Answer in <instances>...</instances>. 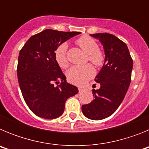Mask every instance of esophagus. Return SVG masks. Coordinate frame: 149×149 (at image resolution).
Wrapping results in <instances>:
<instances>
[{"label": "esophagus", "instance_id": "1", "mask_svg": "<svg viewBox=\"0 0 149 149\" xmlns=\"http://www.w3.org/2000/svg\"><path fill=\"white\" fill-rule=\"evenodd\" d=\"M78 90H79V92H82V91L84 90V88H83V87H78Z\"/></svg>", "mask_w": 149, "mask_h": 149}]
</instances>
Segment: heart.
I'll use <instances>...</instances> for the list:
<instances>
[{
	"instance_id": "obj_1",
	"label": "heart",
	"mask_w": 149,
	"mask_h": 149,
	"mask_svg": "<svg viewBox=\"0 0 149 149\" xmlns=\"http://www.w3.org/2000/svg\"><path fill=\"white\" fill-rule=\"evenodd\" d=\"M76 44L87 54V60L95 65L101 67L105 61L104 51L98 48L97 41L87 35H84L76 39ZM68 45L63 42L57 46L54 51L56 63L61 68H66L68 65L67 56ZM95 71L90 64L85 65H74L67 72V77L71 83L76 85H83L94 76Z\"/></svg>"
}]
</instances>
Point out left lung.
I'll return each mask as SVG.
<instances>
[{
    "instance_id": "obj_1",
    "label": "left lung",
    "mask_w": 149,
    "mask_h": 149,
    "mask_svg": "<svg viewBox=\"0 0 149 149\" xmlns=\"http://www.w3.org/2000/svg\"><path fill=\"white\" fill-rule=\"evenodd\" d=\"M99 39L104 46L105 61L95 78L98 89H93L94 99L82 105V112L88 119L101 120L111 116L123 101L131 81L133 60L123 41L108 33L91 34Z\"/></svg>"
}]
</instances>
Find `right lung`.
I'll list each match as a JSON object with an SVG mask.
<instances>
[{"mask_svg": "<svg viewBox=\"0 0 149 149\" xmlns=\"http://www.w3.org/2000/svg\"><path fill=\"white\" fill-rule=\"evenodd\" d=\"M80 33L46 29L32 36L21 49L18 83L24 100L35 115L47 119L58 118L64 112L66 100L78 93L75 86L67 83L54 51L59 45Z\"/></svg>", "mask_w": 149, "mask_h": 149, "instance_id": "right-lung-1", "label": "right lung"}]
</instances>
